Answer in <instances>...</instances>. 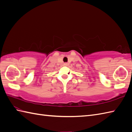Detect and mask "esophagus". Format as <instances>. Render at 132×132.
Returning <instances> with one entry per match:
<instances>
[{
  "instance_id": "1",
  "label": "esophagus",
  "mask_w": 132,
  "mask_h": 132,
  "mask_svg": "<svg viewBox=\"0 0 132 132\" xmlns=\"http://www.w3.org/2000/svg\"><path fill=\"white\" fill-rule=\"evenodd\" d=\"M63 65H64V66H68V63H64Z\"/></svg>"
}]
</instances>
